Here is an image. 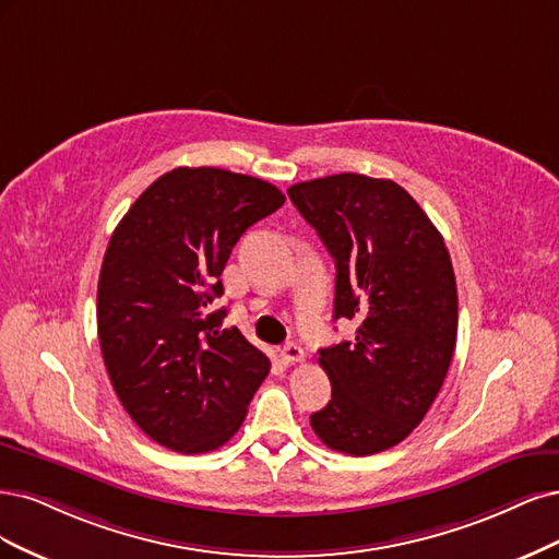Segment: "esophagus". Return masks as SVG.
<instances>
[{"label": "esophagus", "instance_id": "obj_1", "mask_svg": "<svg viewBox=\"0 0 559 559\" xmlns=\"http://www.w3.org/2000/svg\"><path fill=\"white\" fill-rule=\"evenodd\" d=\"M278 355L283 359V365H295L304 359V348L299 344H285Z\"/></svg>", "mask_w": 559, "mask_h": 559}]
</instances>
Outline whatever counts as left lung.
<instances>
[{
	"label": "left lung",
	"instance_id": "obj_1",
	"mask_svg": "<svg viewBox=\"0 0 559 559\" xmlns=\"http://www.w3.org/2000/svg\"><path fill=\"white\" fill-rule=\"evenodd\" d=\"M287 194L334 258V320H359L355 341L320 348L332 400L311 427L338 453H381L423 423L443 385L457 338L453 262L427 213L388 178L334 174Z\"/></svg>",
	"mask_w": 559,
	"mask_h": 559
}]
</instances>
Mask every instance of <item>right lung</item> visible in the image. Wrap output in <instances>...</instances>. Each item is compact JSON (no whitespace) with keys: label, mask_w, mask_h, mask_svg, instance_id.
<instances>
[{"label":"right lung","mask_w":559,"mask_h":559,"mask_svg":"<svg viewBox=\"0 0 559 559\" xmlns=\"http://www.w3.org/2000/svg\"><path fill=\"white\" fill-rule=\"evenodd\" d=\"M262 178L178 167L141 192L111 234L97 285V334L120 404L176 453H209L237 435L269 357L221 330V274L241 234L281 209Z\"/></svg>","instance_id":"right-lung-1"}]
</instances>
